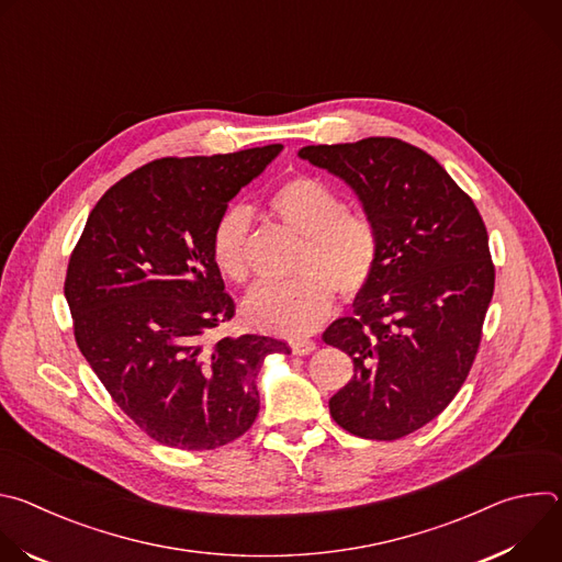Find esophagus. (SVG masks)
I'll return each instance as SVG.
<instances>
[{"mask_svg": "<svg viewBox=\"0 0 562 562\" xmlns=\"http://www.w3.org/2000/svg\"><path fill=\"white\" fill-rule=\"evenodd\" d=\"M291 351L295 353V356H308V353H313L315 351V342L313 340H293L291 342Z\"/></svg>", "mask_w": 562, "mask_h": 562, "instance_id": "esophagus-1", "label": "esophagus"}]
</instances>
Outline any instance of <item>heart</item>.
Segmentation results:
<instances>
[{"label":"heart","instance_id":"b5f03b06","mask_svg":"<svg viewBox=\"0 0 562 562\" xmlns=\"http://www.w3.org/2000/svg\"><path fill=\"white\" fill-rule=\"evenodd\" d=\"M269 206L304 237L300 278L258 284L243 311L249 325L295 338L325 323L336 291L356 297L369 286L380 265V231L367 213L347 211L345 198L313 176L280 182L269 193ZM249 231L251 215L243 204L224 209L211 231V258L233 282L249 278Z\"/></svg>","mask_w":562,"mask_h":562}]
</instances>
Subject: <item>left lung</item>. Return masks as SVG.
I'll return each mask as SVG.
<instances>
[{
    "label": "left lung",
    "instance_id": "8db88e82",
    "mask_svg": "<svg viewBox=\"0 0 562 562\" xmlns=\"http://www.w3.org/2000/svg\"><path fill=\"white\" fill-rule=\"evenodd\" d=\"M302 159L342 178L380 231V265L323 340L353 360L334 420L369 440L405 438L440 416L475 360L494 295L487 226L423 148L397 137L317 144Z\"/></svg>",
    "mask_w": 562,
    "mask_h": 562
}]
</instances>
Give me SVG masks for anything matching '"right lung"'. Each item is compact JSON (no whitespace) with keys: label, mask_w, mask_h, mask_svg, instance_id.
Wrapping results in <instances>:
<instances>
[{"label":"right lung","mask_w":562,"mask_h":562,"mask_svg":"<svg viewBox=\"0 0 562 562\" xmlns=\"http://www.w3.org/2000/svg\"><path fill=\"white\" fill-rule=\"evenodd\" d=\"M280 148L153 159L100 198L70 254L75 342L159 445L204 451L247 434L265 358L291 351L256 334L213 340L235 315L211 258L213 224Z\"/></svg>","instance_id":"add662e5"}]
</instances>
